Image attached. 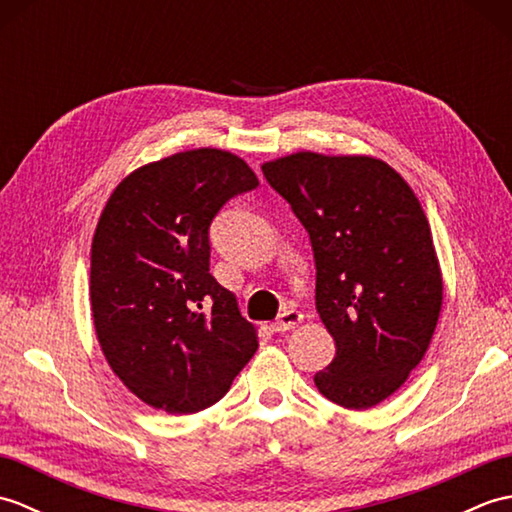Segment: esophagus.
<instances>
[{
  "instance_id": "34e87169",
  "label": "esophagus",
  "mask_w": 512,
  "mask_h": 512,
  "mask_svg": "<svg viewBox=\"0 0 512 512\" xmlns=\"http://www.w3.org/2000/svg\"><path fill=\"white\" fill-rule=\"evenodd\" d=\"M303 321V314L297 312V310H284L279 314V319L273 323V330L275 332H288L292 328H297V325Z\"/></svg>"
}]
</instances>
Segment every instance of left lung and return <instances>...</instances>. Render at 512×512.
<instances>
[{"mask_svg":"<svg viewBox=\"0 0 512 512\" xmlns=\"http://www.w3.org/2000/svg\"><path fill=\"white\" fill-rule=\"evenodd\" d=\"M262 171L306 226L317 312L336 356L314 376L321 394L369 409L405 385L442 310L429 220L405 178L372 156L297 151Z\"/></svg>","mask_w":512,"mask_h":512,"instance_id":"left-lung-1","label":"left lung"}]
</instances>
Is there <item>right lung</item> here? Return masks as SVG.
I'll return each mask as SVG.
<instances>
[{"mask_svg": "<svg viewBox=\"0 0 512 512\" xmlns=\"http://www.w3.org/2000/svg\"><path fill=\"white\" fill-rule=\"evenodd\" d=\"M257 176L224 149H189L138 167L107 200L92 239L96 339L149 407L195 413L231 389L257 330L209 273V226Z\"/></svg>", "mask_w": 512, "mask_h": 512, "instance_id": "obj_1", "label": "right lung"}]
</instances>
